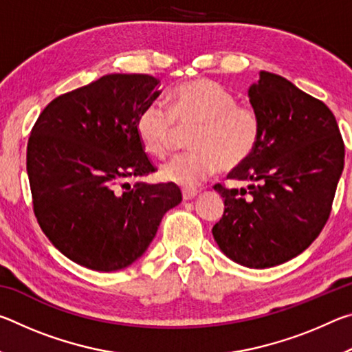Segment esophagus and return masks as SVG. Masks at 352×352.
<instances>
[{"mask_svg":"<svg viewBox=\"0 0 352 352\" xmlns=\"http://www.w3.org/2000/svg\"><path fill=\"white\" fill-rule=\"evenodd\" d=\"M199 195L197 189H183V200H192Z\"/></svg>","mask_w":352,"mask_h":352,"instance_id":"34e87169","label":"esophagus"}]
</instances>
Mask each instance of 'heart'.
<instances>
[{"label": "heart", "instance_id": "heart-1", "mask_svg": "<svg viewBox=\"0 0 352 352\" xmlns=\"http://www.w3.org/2000/svg\"><path fill=\"white\" fill-rule=\"evenodd\" d=\"M170 109L153 100L136 119V133L144 151L155 158H168L177 146L180 129H192V152L166 163L160 177L182 188H195L217 169L231 172L253 157L262 136L258 111L237 105L236 96L211 79L178 85Z\"/></svg>", "mask_w": 352, "mask_h": 352}]
</instances>
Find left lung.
Returning <instances> with one entry per match:
<instances>
[{
	"mask_svg": "<svg viewBox=\"0 0 352 352\" xmlns=\"http://www.w3.org/2000/svg\"><path fill=\"white\" fill-rule=\"evenodd\" d=\"M248 96L262 136L253 157L228 174L248 188L214 186L225 211L212 236L228 258L267 269L305 252L324 228L344 142L327 105L281 76L262 71Z\"/></svg>",
	"mask_w": 352,
	"mask_h": 352,
	"instance_id": "obj_1",
	"label": "left lung"
}]
</instances>
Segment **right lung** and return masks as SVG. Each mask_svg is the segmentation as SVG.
I'll return each instance as SVG.
<instances>
[{
	"instance_id": "add662e5",
	"label": "right lung",
	"mask_w": 352,
	"mask_h": 352,
	"mask_svg": "<svg viewBox=\"0 0 352 352\" xmlns=\"http://www.w3.org/2000/svg\"><path fill=\"white\" fill-rule=\"evenodd\" d=\"M158 87L148 74L104 76L52 99L31 130L26 169L35 217L52 245L87 269L132 264L182 201L174 183H129L157 170L136 119Z\"/></svg>"
}]
</instances>
